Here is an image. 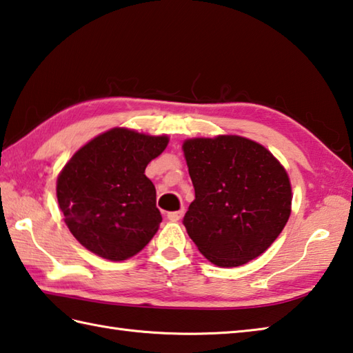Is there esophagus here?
<instances>
[{"mask_svg": "<svg viewBox=\"0 0 353 353\" xmlns=\"http://www.w3.org/2000/svg\"><path fill=\"white\" fill-rule=\"evenodd\" d=\"M183 214H184V209H181V210H175V212H169V214H168V218L170 219V221H178V219H181Z\"/></svg>", "mask_w": 353, "mask_h": 353, "instance_id": "obj_1", "label": "esophagus"}]
</instances>
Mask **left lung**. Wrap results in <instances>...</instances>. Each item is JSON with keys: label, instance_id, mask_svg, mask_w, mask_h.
Segmentation results:
<instances>
[{"label": "left lung", "instance_id": "8db88e82", "mask_svg": "<svg viewBox=\"0 0 353 353\" xmlns=\"http://www.w3.org/2000/svg\"><path fill=\"white\" fill-rule=\"evenodd\" d=\"M183 150L195 189L183 224L198 250L219 268L268 250L290 216L292 188L280 161L236 135L185 139Z\"/></svg>", "mask_w": 353, "mask_h": 353}]
</instances>
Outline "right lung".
I'll list each match as a JSON object with an SVG mask.
<instances>
[{"mask_svg":"<svg viewBox=\"0 0 353 353\" xmlns=\"http://www.w3.org/2000/svg\"><path fill=\"white\" fill-rule=\"evenodd\" d=\"M169 138L110 129L64 165L57 198L72 235L85 249L123 261L144 249L161 223L154 183L144 175Z\"/></svg>","mask_w":353,"mask_h":353,"instance_id":"add662e5","label":"right lung"}]
</instances>
